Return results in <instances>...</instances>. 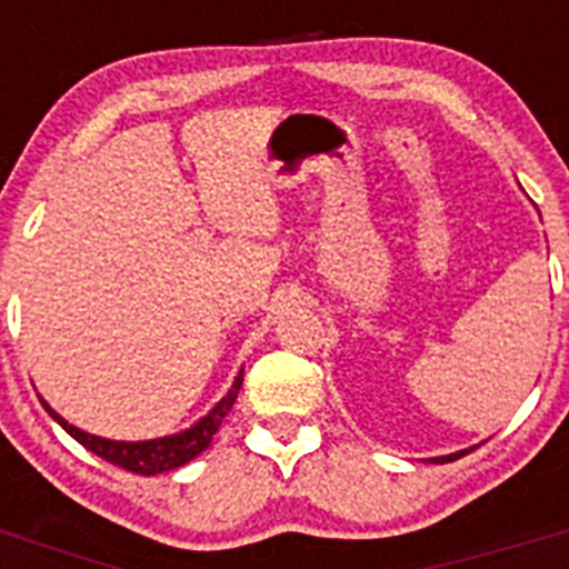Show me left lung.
I'll return each mask as SVG.
<instances>
[{
	"label": "left lung",
	"mask_w": 569,
	"mask_h": 569,
	"mask_svg": "<svg viewBox=\"0 0 569 569\" xmlns=\"http://www.w3.org/2000/svg\"><path fill=\"white\" fill-rule=\"evenodd\" d=\"M465 453H470V450H461V453H450V456H441V459H430V461H436V465H445V461H453Z\"/></svg>",
	"instance_id": "left-lung-1"
}]
</instances>
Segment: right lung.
Masks as SVG:
<instances>
[{"mask_svg":"<svg viewBox=\"0 0 569 569\" xmlns=\"http://www.w3.org/2000/svg\"><path fill=\"white\" fill-rule=\"evenodd\" d=\"M241 381H244V367L236 373L228 393L216 401L208 413L196 421V425H190L188 430H182V433L162 436V439H144V441H116V439H102V436L84 433V430H79L77 425H70L68 419H62V416H59L57 410L42 399V396H39V399H42V407L50 413V419L57 421L64 433L73 436L79 445L88 447L90 453H97L99 459L110 461V465L116 467H122V470L139 472V476H156V472H168V470H176V467L188 465V461H193L202 450H208L216 430H219V425H222L224 416L230 413V407H233L236 396H239Z\"/></svg>","mask_w":569,"mask_h":569,"instance_id":"add662e5","label":"right lung"}]
</instances>
